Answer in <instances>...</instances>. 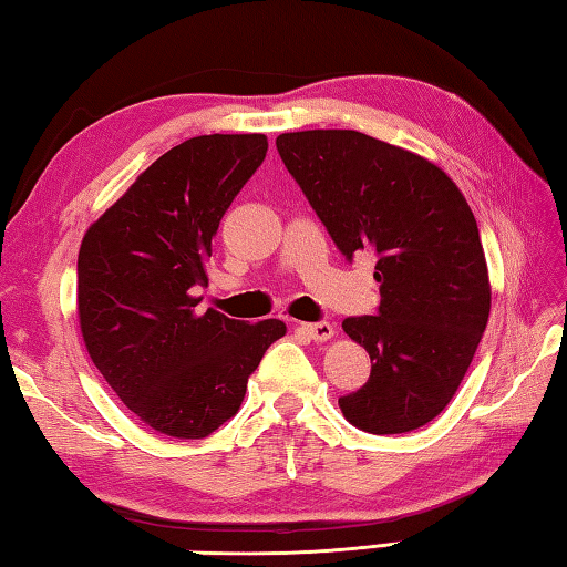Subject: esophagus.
<instances>
[{"instance_id": "1", "label": "esophagus", "mask_w": 567, "mask_h": 567, "mask_svg": "<svg viewBox=\"0 0 567 567\" xmlns=\"http://www.w3.org/2000/svg\"><path fill=\"white\" fill-rule=\"evenodd\" d=\"M302 329L315 339V342H327V339L334 337V324L329 322H310L302 324Z\"/></svg>"}]
</instances>
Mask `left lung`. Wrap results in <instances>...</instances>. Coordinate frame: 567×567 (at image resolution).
Instances as JSON below:
<instances>
[{"label": "left lung", "mask_w": 567, "mask_h": 567, "mask_svg": "<svg viewBox=\"0 0 567 567\" xmlns=\"http://www.w3.org/2000/svg\"><path fill=\"white\" fill-rule=\"evenodd\" d=\"M277 153L339 252L377 255V315L342 322L372 374L339 409L379 436L429 424L456 394L491 312L466 198L434 163L359 131L282 133Z\"/></svg>", "instance_id": "1"}]
</instances>
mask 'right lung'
I'll use <instances>...</instances> for the list:
<instances>
[{
    "label": "right lung",
    "instance_id": "obj_1",
    "mask_svg": "<svg viewBox=\"0 0 567 567\" xmlns=\"http://www.w3.org/2000/svg\"><path fill=\"white\" fill-rule=\"evenodd\" d=\"M262 133L195 136L151 163L79 250V319L91 362L143 424L205 439L238 414L248 377L285 334L200 312L225 210L260 168Z\"/></svg>",
    "mask_w": 567,
    "mask_h": 567
}]
</instances>
